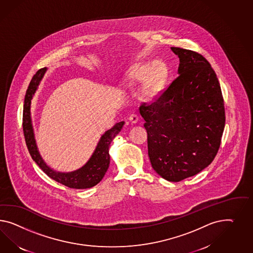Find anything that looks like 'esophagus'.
I'll return each instance as SVG.
<instances>
[{"label": "esophagus", "instance_id": "34e87169", "mask_svg": "<svg viewBox=\"0 0 253 253\" xmlns=\"http://www.w3.org/2000/svg\"><path fill=\"white\" fill-rule=\"evenodd\" d=\"M138 120H139V117H138L137 114H131L129 117V121L131 123H136L138 122Z\"/></svg>", "mask_w": 253, "mask_h": 253}]
</instances>
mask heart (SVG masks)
<instances>
[{
  "label": "heart",
  "mask_w": 253,
  "mask_h": 253,
  "mask_svg": "<svg viewBox=\"0 0 253 253\" xmlns=\"http://www.w3.org/2000/svg\"><path fill=\"white\" fill-rule=\"evenodd\" d=\"M166 78V68L162 62L139 63L130 69L126 78L129 84H142V94L145 97L157 96L162 88Z\"/></svg>",
  "instance_id": "b5f03b06"
}]
</instances>
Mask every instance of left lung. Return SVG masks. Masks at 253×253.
Masks as SVG:
<instances>
[{
    "label": "left lung",
    "mask_w": 253,
    "mask_h": 253,
    "mask_svg": "<svg viewBox=\"0 0 253 253\" xmlns=\"http://www.w3.org/2000/svg\"><path fill=\"white\" fill-rule=\"evenodd\" d=\"M179 58L178 76L152 103L140 106L148 156L162 178L178 182L211 164L225 128L218 78L203 55L171 47Z\"/></svg>",
    "instance_id": "left-lung-1"
}]
</instances>
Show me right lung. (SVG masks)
Wrapping results in <instances>:
<instances>
[{
    "instance_id": "obj_1",
    "label": "right lung",
    "mask_w": 253,
    "mask_h": 253,
    "mask_svg": "<svg viewBox=\"0 0 253 253\" xmlns=\"http://www.w3.org/2000/svg\"><path fill=\"white\" fill-rule=\"evenodd\" d=\"M45 72L46 68H41L35 74L29 83L25 96L23 130L29 154L37 165L44 171V173H46L49 178L54 179L55 181L72 189H88L97 184L108 170L109 167V144L122 130L124 122L116 123L110 130H107L103 134L88 162L81 169L69 173H61L52 170L45 164L38 151L30 116L31 99Z\"/></svg>"
}]
</instances>
